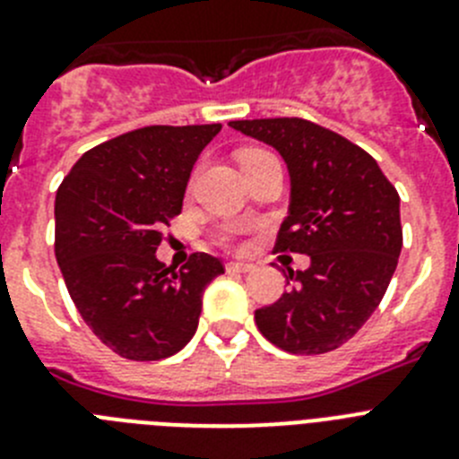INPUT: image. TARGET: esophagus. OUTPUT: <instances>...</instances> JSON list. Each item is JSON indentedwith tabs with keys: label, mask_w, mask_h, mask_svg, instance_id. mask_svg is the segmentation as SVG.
Returning a JSON list of instances; mask_svg holds the SVG:
<instances>
[{
	"label": "esophagus",
	"mask_w": 459,
	"mask_h": 459,
	"mask_svg": "<svg viewBox=\"0 0 459 459\" xmlns=\"http://www.w3.org/2000/svg\"><path fill=\"white\" fill-rule=\"evenodd\" d=\"M253 269L255 266L246 264V262H230V264H227V271H230V273H248V271Z\"/></svg>",
	"instance_id": "esophagus-1"
}]
</instances>
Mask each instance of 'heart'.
<instances>
[{
	"instance_id": "b5f03b06",
	"label": "heart",
	"mask_w": 459,
	"mask_h": 459,
	"mask_svg": "<svg viewBox=\"0 0 459 459\" xmlns=\"http://www.w3.org/2000/svg\"><path fill=\"white\" fill-rule=\"evenodd\" d=\"M269 156L271 153L264 152V149H246V152L238 153V163H241V168H246V165ZM218 243H222V246H234L237 243V230L234 227H222L221 232H218Z\"/></svg>"
}]
</instances>
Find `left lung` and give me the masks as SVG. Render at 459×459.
Masks as SVG:
<instances>
[{
  "instance_id": "8db88e82",
  "label": "left lung",
  "mask_w": 459,
  "mask_h": 459,
  "mask_svg": "<svg viewBox=\"0 0 459 459\" xmlns=\"http://www.w3.org/2000/svg\"><path fill=\"white\" fill-rule=\"evenodd\" d=\"M230 126L285 158L291 202L273 253L310 257L306 271H290V291L255 310V324L290 354L338 350L377 310L395 273L400 195L370 153L324 126L299 117Z\"/></svg>"
}]
</instances>
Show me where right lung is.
Returning <instances> with one entry per match:
<instances>
[{
  "label": "right lung",
  "instance_id": "obj_1",
  "mask_svg": "<svg viewBox=\"0 0 459 459\" xmlns=\"http://www.w3.org/2000/svg\"><path fill=\"white\" fill-rule=\"evenodd\" d=\"M221 128H135L82 153L56 190L55 255L68 294L93 335L124 359L184 350L206 285L225 273L206 253H193L179 271L156 259L190 169Z\"/></svg>",
  "mask_w": 459,
  "mask_h": 459
}]
</instances>
